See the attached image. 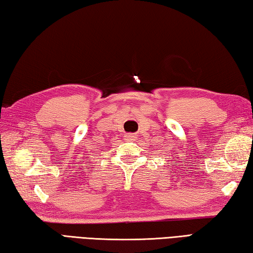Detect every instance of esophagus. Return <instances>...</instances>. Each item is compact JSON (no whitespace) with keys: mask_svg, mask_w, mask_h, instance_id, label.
I'll list each match as a JSON object with an SVG mask.
<instances>
[{"mask_svg":"<svg viewBox=\"0 0 253 253\" xmlns=\"http://www.w3.org/2000/svg\"><path fill=\"white\" fill-rule=\"evenodd\" d=\"M135 135H131V133H128V135L125 136V140L126 141H131V140H135Z\"/></svg>","mask_w":253,"mask_h":253,"instance_id":"obj_1","label":"esophagus"}]
</instances>
